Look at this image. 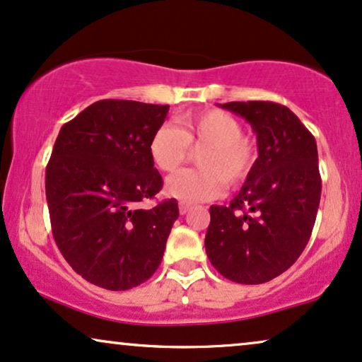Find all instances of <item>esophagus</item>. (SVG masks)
I'll return each mask as SVG.
<instances>
[{"label": "esophagus", "mask_w": 362, "mask_h": 362, "mask_svg": "<svg viewBox=\"0 0 362 362\" xmlns=\"http://www.w3.org/2000/svg\"><path fill=\"white\" fill-rule=\"evenodd\" d=\"M189 210H190V205L189 204H185V202L178 204V212H180L182 215H185L187 212H189Z\"/></svg>", "instance_id": "1"}]
</instances>
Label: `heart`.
I'll use <instances>...</instances> for the list:
<instances>
[{
	"label": "heart",
	"instance_id": "heart-1",
	"mask_svg": "<svg viewBox=\"0 0 362 362\" xmlns=\"http://www.w3.org/2000/svg\"><path fill=\"white\" fill-rule=\"evenodd\" d=\"M240 120L223 110H202L180 118V127L163 123L148 141L152 163L160 172H175L190 158L192 150L200 170H184L167 180L168 195L184 202H205L230 187L244 184L254 170L257 147L242 135Z\"/></svg>",
	"mask_w": 362,
	"mask_h": 362
}]
</instances>
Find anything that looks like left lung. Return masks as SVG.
Here are the masks:
<instances>
[{"label": "left lung", "instance_id": "1", "mask_svg": "<svg viewBox=\"0 0 362 362\" xmlns=\"http://www.w3.org/2000/svg\"><path fill=\"white\" fill-rule=\"evenodd\" d=\"M257 135L259 157L239 194L210 207L205 252L223 277L264 284L281 276L308 245L321 200L314 135L274 102L221 105Z\"/></svg>", "mask_w": 362, "mask_h": 362}]
</instances>
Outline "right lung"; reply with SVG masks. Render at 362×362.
I'll use <instances>...</instances> for the list:
<instances>
[{
  "mask_svg": "<svg viewBox=\"0 0 362 362\" xmlns=\"http://www.w3.org/2000/svg\"><path fill=\"white\" fill-rule=\"evenodd\" d=\"M168 105L100 100L59 130L47 165L54 242L71 269L108 291L153 276L178 217L175 199L140 209L163 180L148 141Z\"/></svg>",
  "mask_w": 362,
  "mask_h": 362,
  "instance_id": "obj_1",
  "label": "right lung"
}]
</instances>
